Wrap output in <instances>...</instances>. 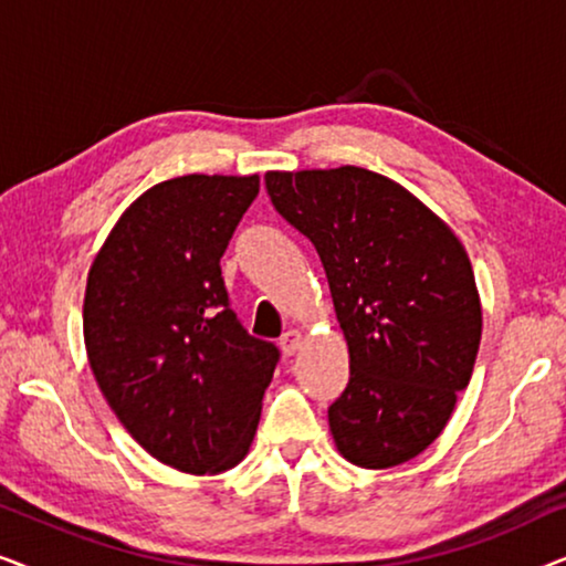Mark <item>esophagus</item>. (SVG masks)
Segmentation results:
<instances>
[{"label":"esophagus","mask_w":566,"mask_h":566,"mask_svg":"<svg viewBox=\"0 0 566 566\" xmlns=\"http://www.w3.org/2000/svg\"><path fill=\"white\" fill-rule=\"evenodd\" d=\"M301 343H304V337H301L298 329H289L281 337V347H283L285 355H296L301 350Z\"/></svg>","instance_id":"obj_1"}]
</instances>
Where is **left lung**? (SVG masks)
I'll return each mask as SVG.
<instances>
[{
	"instance_id": "obj_1",
	"label": "left lung",
	"mask_w": 566,
	"mask_h": 566,
	"mask_svg": "<svg viewBox=\"0 0 566 566\" xmlns=\"http://www.w3.org/2000/svg\"><path fill=\"white\" fill-rule=\"evenodd\" d=\"M275 211L319 254L350 350L329 430L355 467L420 455L469 386L482 306L459 239L389 177L363 167L268 172Z\"/></svg>"
}]
</instances>
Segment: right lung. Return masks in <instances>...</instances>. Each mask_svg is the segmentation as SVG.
Listing matches in <instances>:
<instances>
[{"mask_svg": "<svg viewBox=\"0 0 566 566\" xmlns=\"http://www.w3.org/2000/svg\"><path fill=\"white\" fill-rule=\"evenodd\" d=\"M260 177L185 175L126 208L90 268L84 345L107 405L138 446L185 474L250 451L281 360L237 319L221 258Z\"/></svg>", "mask_w": 566, "mask_h": 566, "instance_id": "add662e5", "label": "right lung"}]
</instances>
